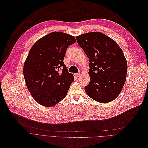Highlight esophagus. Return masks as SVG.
I'll return each instance as SVG.
<instances>
[{
	"mask_svg": "<svg viewBox=\"0 0 148 148\" xmlns=\"http://www.w3.org/2000/svg\"><path fill=\"white\" fill-rule=\"evenodd\" d=\"M81 75V73H75V75L76 76V77H79Z\"/></svg>",
	"mask_w": 148,
	"mask_h": 148,
	"instance_id": "obj_1",
	"label": "esophagus"
}]
</instances>
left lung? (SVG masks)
<instances>
[{
	"label": "left lung",
	"mask_w": 148,
	"mask_h": 148,
	"mask_svg": "<svg viewBox=\"0 0 148 148\" xmlns=\"http://www.w3.org/2000/svg\"><path fill=\"white\" fill-rule=\"evenodd\" d=\"M76 40L90 62L86 94L101 103L113 101L126 81L128 65L123 51L114 40L100 32L83 34Z\"/></svg>",
	"instance_id": "left-lung-1"
}]
</instances>
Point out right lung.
<instances>
[{
	"label": "right lung",
	"instance_id": "obj_1",
	"mask_svg": "<svg viewBox=\"0 0 148 148\" xmlns=\"http://www.w3.org/2000/svg\"><path fill=\"white\" fill-rule=\"evenodd\" d=\"M76 41L71 35L54 32L39 39L29 50L23 75L28 90L40 104L53 107L66 97L74 78L64 59L67 48Z\"/></svg>",
	"mask_w": 148,
	"mask_h": 148
}]
</instances>
